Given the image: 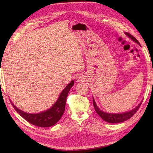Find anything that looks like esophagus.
Instances as JSON below:
<instances>
[{"label":"esophagus","instance_id":"1","mask_svg":"<svg viewBox=\"0 0 153 153\" xmlns=\"http://www.w3.org/2000/svg\"><path fill=\"white\" fill-rule=\"evenodd\" d=\"M83 78H83L82 76H77V77H76V80H77V81H82V80H83Z\"/></svg>","mask_w":153,"mask_h":153}]
</instances>
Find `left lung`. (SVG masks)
<instances>
[{
  "mask_svg": "<svg viewBox=\"0 0 153 153\" xmlns=\"http://www.w3.org/2000/svg\"><path fill=\"white\" fill-rule=\"evenodd\" d=\"M125 34H126V36H128L129 38L131 39L133 41H135V43H138L140 46V43L138 42V40L135 38V37H133L130 34L128 33V32H126ZM141 104H142V102L140 103V104L138 105L136 108H135L134 109L129 111V112H124V113H122V114H110V113H106V112H103V111L101 110L98 107V106H97L95 101L93 98V105H94V109L96 110V113L98 114L101 117V119L104 120L105 121L108 122L109 123H122V122L126 121V120H128L129 119H130L132 116H133V115L137 112V110L139 109Z\"/></svg>",
  "mask_w": 153,
  "mask_h": 153,
  "instance_id": "obj_1",
  "label": "left lung"
}]
</instances>
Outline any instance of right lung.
I'll return each mask as SVG.
<instances>
[{"label": "right lung", "instance_id": "right-lung-1", "mask_svg": "<svg viewBox=\"0 0 153 153\" xmlns=\"http://www.w3.org/2000/svg\"><path fill=\"white\" fill-rule=\"evenodd\" d=\"M73 85L74 81L72 80L61 92L57 101L52 107L43 112L33 114L26 113L18 108L11 101L10 102L16 112L27 121L39 127H50L53 126L61 119L65 110L66 100L68 92Z\"/></svg>", "mask_w": 153, "mask_h": 153}]
</instances>
